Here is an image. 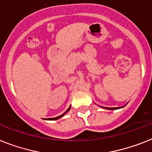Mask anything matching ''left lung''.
<instances>
[{"label":"left lung","instance_id":"left-lung-1","mask_svg":"<svg viewBox=\"0 0 152 152\" xmlns=\"http://www.w3.org/2000/svg\"><path fill=\"white\" fill-rule=\"evenodd\" d=\"M125 105L123 106V107H101V106H100V107L104 108V109H107V110H117V109H121V108L124 107H125Z\"/></svg>","mask_w":152,"mask_h":152}]
</instances>
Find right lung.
I'll return each mask as SVG.
<instances>
[{"label": "right lung", "instance_id": "1", "mask_svg": "<svg viewBox=\"0 0 152 152\" xmlns=\"http://www.w3.org/2000/svg\"><path fill=\"white\" fill-rule=\"evenodd\" d=\"M69 110V109L67 110H66V111L65 112V113H63V114H62V115L58 116V117H54V118H51V119H48V120H53V121H55V120H58V119H59V118H61V117H63V116H64L65 114H66V113H67V112H68Z\"/></svg>", "mask_w": 152, "mask_h": 152}]
</instances>
